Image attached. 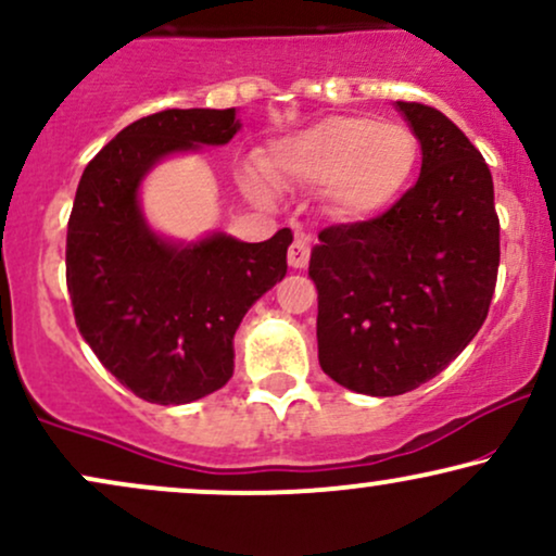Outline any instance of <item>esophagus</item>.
<instances>
[{
	"label": "esophagus",
	"mask_w": 556,
	"mask_h": 556,
	"mask_svg": "<svg viewBox=\"0 0 556 556\" xmlns=\"http://www.w3.org/2000/svg\"><path fill=\"white\" fill-rule=\"evenodd\" d=\"M306 263H309V244H306L304 237H296L289 247V265L301 270V267H306Z\"/></svg>",
	"instance_id": "esophagus-1"
}]
</instances>
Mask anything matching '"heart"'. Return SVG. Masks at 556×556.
<instances>
[{"instance_id":"obj_1","label":"heart","mask_w":556,"mask_h":556,"mask_svg":"<svg viewBox=\"0 0 556 556\" xmlns=\"http://www.w3.org/2000/svg\"><path fill=\"white\" fill-rule=\"evenodd\" d=\"M420 141L413 128L371 115H332L280 141L265 173L280 185L327 188L332 208L366 218L392 205L413 180Z\"/></svg>"}]
</instances>
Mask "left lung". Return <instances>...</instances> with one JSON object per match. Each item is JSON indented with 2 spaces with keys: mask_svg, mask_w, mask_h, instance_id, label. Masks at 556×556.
I'll use <instances>...</instances> for the list:
<instances>
[{
  "mask_svg": "<svg viewBox=\"0 0 556 556\" xmlns=\"http://www.w3.org/2000/svg\"><path fill=\"white\" fill-rule=\"evenodd\" d=\"M422 149L420 177L368 222L319 231V366L358 394L430 381L484 325L500 265V218L484 156L441 111L396 102Z\"/></svg>",
  "mask_w": 556,
  "mask_h": 556,
  "instance_id": "left-lung-1",
  "label": "left lung"
}]
</instances>
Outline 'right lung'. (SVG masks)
I'll return each mask as SVG.
<instances>
[{
  "label": "right lung",
  "instance_id": "right-lung-1",
  "mask_svg": "<svg viewBox=\"0 0 556 556\" xmlns=\"http://www.w3.org/2000/svg\"><path fill=\"white\" fill-rule=\"evenodd\" d=\"M239 131L235 108H169L131 123L81 175L66 229V286L81 338L152 404H185L235 374V332L286 276L291 229L265 242L214 235L169 244L149 231L139 182L154 162Z\"/></svg>",
  "mask_w": 556,
  "mask_h": 556
}]
</instances>
